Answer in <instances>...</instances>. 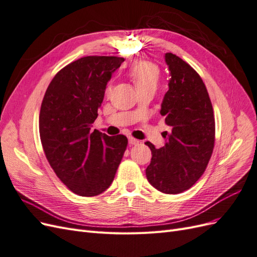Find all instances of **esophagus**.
<instances>
[{"label": "esophagus", "instance_id": "1", "mask_svg": "<svg viewBox=\"0 0 257 257\" xmlns=\"http://www.w3.org/2000/svg\"><path fill=\"white\" fill-rule=\"evenodd\" d=\"M128 144L130 145H138L139 144V141H137V139H135V138H133V137H128Z\"/></svg>", "mask_w": 257, "mask_h": 257}]
</instances>
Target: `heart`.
<instances>
[{"label": "heart", "instance_id": "obj_1", "mask_svg": "<svg viewBox=\"0 0 257 257\" xmlns=\"http://www.w3.org/2000/svg\"><path fill=\"white\" fill-rule=\"evenodd\" d=\"M127 75L134 82L137 91L149 88L155 89L160 78V69L152 62L139 61L128 69Z\"/></svg>", "mask_w": 257, "mask_h": 257}]
</instances>
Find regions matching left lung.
<instances>
[{
    "mask_svg": "<svg viewBox=\"0 0 257 257\" xmlns=\"http://www.w3.org/2000/svg\"><path fill=\"white\" fill-rule=\"evenodd\" d=\"M170 79L161 114L170 132L165 146L150 148L152 159L146 169L149 183L165 194L189 190L203 176L214 147L215 123L211 100L200 76L186 62L165 53Z\"/></svg>",
    "mask_w": 257,
    "mask_h": 257,
    "instance_id": "1",
    "label": "left lung"
}]
</instances>
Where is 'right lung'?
I'll list each match as a JSON object with an SVG mask.
<instances>
[{"label": "right lung", "instance_id": "1", "mask_svg": "<svg viewBox=\"0 0 257 257\" xmlns=\"http://www.w3.org/2000/svg\"><path fill=\"white\" fill-rule=\"evenodd\" d=\"M123 58L84 57L53 77L41 107L40 136L50 166L67 188L95 196L109 188L127 146L124 135L90 132L107 82Z\"/></svg>", "mask_w": 257, "mask_h": 257}]
</instances>
